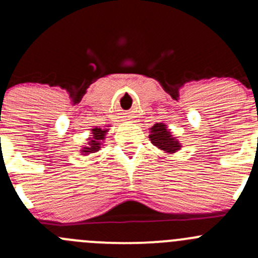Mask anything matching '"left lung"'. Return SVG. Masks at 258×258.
Instances as JSON below:
<instances>
[{
  "mask_svg": "<svg viewBox=\"0 0 258 258\" xmlns=\"http://www.w3.org/2000/svg\"><path fill=\"white\" fill-rule=\"evenodd\" d=\"M150 140L153 145L168 153L176 152L181 147L177 140L171 136V132L167 131L166 126L162 123H156L151 127Z\"/></svg>",
  "mask_w": 258,
  "mask_h": 258,
  "instance_id": "left-lung-1",
  "label": "left lung"
}]
</instances>
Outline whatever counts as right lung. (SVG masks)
Masks as SVG:
<instances>
[{"mask_svg": "<svg viewBox=\"0 0 258 258\" xmlns=\"http://www.w3.org/2000/svg\"><path fill=\"white\" fill-rule=\"evenodd\" d=\"M107 132V130H101V128H93L92 134L93 137L91 139V141L88 142L87 147H83L82 152L83 155H87V153H93L97 152L100 150V141L105 139V134Z\"/></svg>", "mask_w": 258, "mask_h": 258, "instance_id": "right-lung-1", "label": "right lung"}]
</instances>
